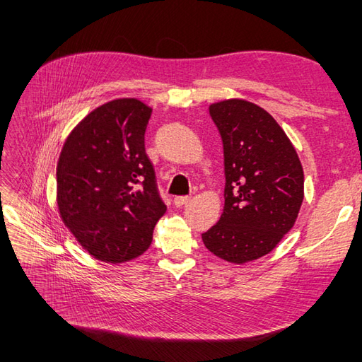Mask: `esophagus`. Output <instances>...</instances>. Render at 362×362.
Here are the masks:
<instances>
[{
	"mask_svg": "<svg viewBox=\"0 0 362 362\" xmlns=\"http://www.w3.org/2000/svg\"><path fill=\"white\" fill-rule=\"evenodd\" d=\"M189 201H191L189 196H175L174 197V205L175 206H183V205H187Z\"/></svg>",
	"mask_w": 362,
	"mask_h": 362,
	"instance_id": "esophagus-1",
	"label": "esophagus"
}]
</instances>
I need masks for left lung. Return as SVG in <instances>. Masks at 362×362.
I'll use <instances>...</instances> for the list:
<instances>
[{
    "instance_id": "left-lung-1",
    "label": "left lung",
    "mask_w": 362,
    "mask_h": 362,
    "mask_svg": "<svg viewBox=\"0 0 362 362\" xmlns=\"http://www.w3.org/2000/svg\"><path fill=\"white\" fill-rule=\"evenodd\" d=\"M224 146V210L205 247L233 264L272 252L294 227L303 202V168L271 113L245 99L209 107Z\"/></svg>"
}]
</instances>
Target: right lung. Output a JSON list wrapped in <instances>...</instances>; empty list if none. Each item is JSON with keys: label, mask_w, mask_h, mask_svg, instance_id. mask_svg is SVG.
I'll list each match as a JSON object with an SVG mask.
<instances>
[{"label": "right lung", "mask_w": 362, "mask_h": 362, "mask_svg": "<svg viewBox=\"0 0 362 362\" xmlns=\"http://www.w3.org/2000/svg\"><path fill=\"white\" fill-rule=\"evenodd\" d=\"M151 113L140 99H113L90 112L60 152L59 214L82 247L104 263L143 255L166 211L144 149Z\"/></svg>", "instance_id": "right-lung-1"}]
</instances>
